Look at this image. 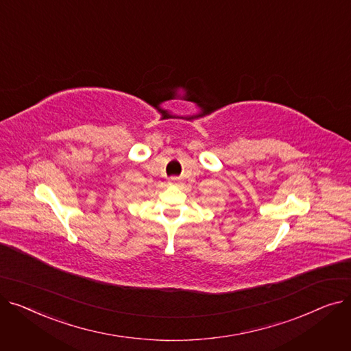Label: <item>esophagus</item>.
<instances>
[{
  "instance_id": "esophagus-1",
  "label": "esophagus",
  "mask_w": 351,
  "mask_h": 351,
  "mask_svg": "<svg viewBox=\"0 0 351 351\" xmlns=\"http://www.w3.org/2000/svg\"><path fill=\"white\" fill-rule=\"evenodd\" d=\"M169 183H171V185H178V183H179V178H178V176L169 178Z\"/></svg>"
}]
</instances>
